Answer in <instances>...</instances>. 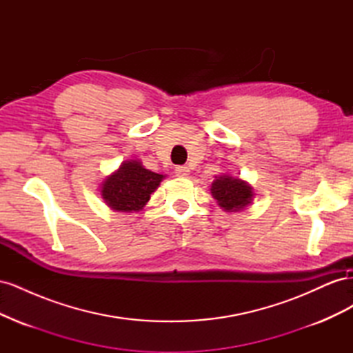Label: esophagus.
Returning a JSON list of instances; mask_svg holds the SVG:
<instances>
[{
    "label": "esophagus",
    "mask_w": 353,
    "mask_h": 353,
    "mask_svg": "<svg viewBox=\"0 0 353 353\" xmlns=\"http://www.w3.org/2000/svg\"><path fill=\"white\" fill-rule=\"evenodd\" d=\"M175 174H176V176L185 178V176H188V174H190V169H188L187 166H176V168H175Z\"/></svg>",
    "instance_id": "esophagus-1"
}]
</instances>
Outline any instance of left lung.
Wrapping results in <instances>:
<instances>
[{"mask_svg": "<svg viewBox=\"0 0 353 353\" xmlns=\"http://www.w3.org/2000/svg\"><path fill=\"white\" fill-rule=\"evenodd\" d=\"M212 196L219 203V206L225 210H240L252 203V187L241 179L232 176H219L212 184Z\"/></svg>", "mask_w": 353, "mask_h": 353, "instance_id": "left-lung-1", "label": "left lung"}]
</instances>
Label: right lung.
<instances>
[{"label":"right lung","mask_w":353,"mask_h":353,"mask_svg":"<svg viewBox=\"0 0 353 353\" xmlns=\"http://www.w3.org/2000/svg\"><path fill=\"white\" fill-rule=\"evenodd\" d=\"M165 176L152 172L140 162H125L104 181L101 196L108 205L119 212H132L144 208L152 193Z\"/></svg>","instance_id":"add662e5"}]
</instances>
